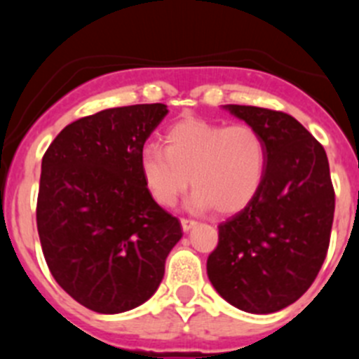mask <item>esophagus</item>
<instances>
[{
  "mask_svg": "<svg viewBox=\"0 0 359 359\" xmlns=\"http://www.w3.org/2000/svg\"><path fill=\"white\" fill-rule=\"evenodd\" d=\"M180 224H182V229L184 231H189L196 226V220L193 219H180Z\"/></svg>",
  "mask_w": 359,
  "mask_h": 359,
  "instance_id": "esophagus-1",
  "label": "esophagus"
}]
</instances>
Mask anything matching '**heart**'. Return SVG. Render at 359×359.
<instances>
[{
	"label": "heart",
	"mask_w": 359,
	"mask_h": 359,
	"mask_svg": "<svg viewBox=\"0 0 359 359\" xmlns=\"http://www.w3.org/2000/svg\"><path fill=\"white\" fill-rule=\"evenodd\" d=\"M139 166L158 205H175L191 177L193 208L213 206L219 213H234L259 194L267 170V147L250 125L189 118L166 132L165 149L146 144Z\"/></svg>",
	"instance_id": "1"
}]
</instances>
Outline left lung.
I'll list each match as a JSON object with an SVG mask.
<instances>
[{"instance_id": "left-lung-1", "label": "left lung", "mask_w": 359, "mask_h": 359, "mask_svg": "<svg viewBox=\"0 0 359 359\" xmlns=\"http://www.w3.org/2000/svg\"><path fill=\"white\" fill-rule=\"evenodd\" d=\"M227 109L264 137L267 170L259 194L219 224L206 273L238 309L276 313L307 292L327 257L335 212L330 166L323 146L287 112Z\"/></svg>"}]
</instances>
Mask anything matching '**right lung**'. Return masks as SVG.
I'll return each mask as SVG.
<instances>
[{
  "label": "right lung",
  "instance_id": "1",
  "mask_svg": "<svg viewBox=\"0 0 359 359\" xmlns=\"http://www.w3.org/2000/svg\"><path fill=\"white\" fill-rule=\"evenodd\" d=\"M137 104L85 116L53 139L41 161L36 224L57 283L102 314L146 302L182 238L179 219L147 191L139 158L166 116Z\"/></svg>",
  "mask_w": 359,
  "mask_h": 359
}]
</instances>
